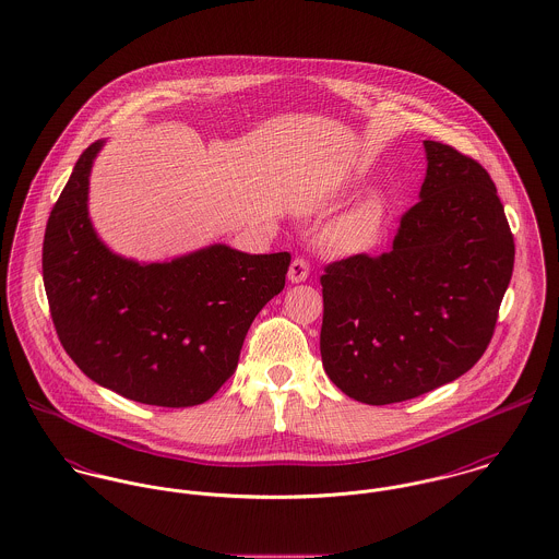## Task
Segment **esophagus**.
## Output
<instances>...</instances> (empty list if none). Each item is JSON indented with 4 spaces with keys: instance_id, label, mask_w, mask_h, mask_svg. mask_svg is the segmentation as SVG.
<instances>
[{
    "instance_id": "esophagus-1",
    "label": "esophagus",
    "mask_w": 559,
    "mask_h": 559,
    "mask_svg": "<svg viewBox=\"0 0 559 559\" xmlns=\"http://www.w3.org/2000/svg\"><path fill=\"white\" fill-rule=\"evenodd\" d=\"M309 262L305 260V258H295L293 260V264H290V269H288V280L293 282V284H299V282H305L307 277H309Z\"/></svg>"
}]
</instances>
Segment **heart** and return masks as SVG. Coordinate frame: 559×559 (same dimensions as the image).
Segmentation results:
<instances>
[{
    "label": "heart",
    "mask_w": 559,
    "mask_h": 559,
    "mask_svg": "<svg viewBox=\"0 0 559 559\" xmlns=\"http://www.w3.org/2000/svg\"><path fill=\"white\" fill-rule=\"evenodd\" d=\"M380 226H382V209L380 204L369 201L356 206L355 211L344 219L342 235L346 241L362 246V243H371L378 237Z\"/></svg>",
    "instance_id": "1"
}]
</instances>
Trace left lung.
Returning a JSON list of instances; mask_svg holds the SVG:
<instances>
[{
	"label": "left lung",
	"mask_w": 559,
	"mask_h": 559,
	"mask_svg": "<svg viewBox=\"0 0 559 559\" xmlns=\"http://www.w3.org/2000/svg\"><path fill=\"white\" fill-rule=\"evenodd\" d=\"M420 201L391 252L333 262L320 277L326 376L360 404L414 400L485 355L514 241L489 173L451 145L423 141Z\"/></svg>",
	"instance_id": "8db88e82"
}]
</instances>
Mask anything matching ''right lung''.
I'll return each mask as SVG.
<instances>
[{
    "label": "right lung",
    "instance_id": "add662e5",
    "mask_svg": "<svg viewBox=\"0 0 559 559\" xmlns=\"http://www.w3.org/2000/svg\"><path fill=\"white\" fill-rule=\"evenodd\" d=\"M102 145L81 153L47 224L43 277L55 331L104 389L147 406H199L237 369L258 311L284 290L290 254L213 243L141 264L110 252L87 211Z\"/></svg>",
    "mask_w": 559,
    "mask_h": 559
}]
</instances>
